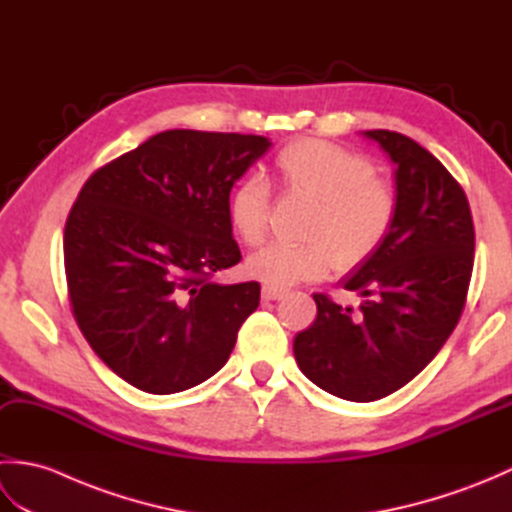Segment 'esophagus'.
<instances>
[{
  "mask_svg": "<svg viewBox=\"0 0 512 512\" xmlns=\"http://www.w3.org/2000/svg\"><path fill=\"white\" fill-rule=\"evenodd\" d=\"M284 295H286V290H281V288H270V286L262 288V299H266V301H275Z\"/></svg>",
  "mask_w": 512,
  "mask_h": 512,
  "instance_id": "esophagus-1",
  "label": "esophagus"
}]
</instances>
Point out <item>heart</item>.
<instances>
[{
	"label": "heart",
	"instance_id": "obj_1",
	"mask_svg": "<svg viewBox=\"0 0 512 512\" xmlns=\"http://www.w3.org/2000/svg\"><path fill=\"white\" fill-rule=\"evenodd\" d=\"M277 173L284 189L317 202L306 224L310 242H273L248 259V273L270 288L321 279L334 264H363L383 246L398 215V191L376 176L372 160L352 149L306 138L279 151ZM270 191L257 178L237 182L228 198V220L246 246L268 233Z\"/></svg>",
	"mask_w": 512,
	"mask_h": 512
}]
</instances>
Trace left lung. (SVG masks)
<instances>
[{
	"instance_id": "obj_1",
	"label": "left lung",
	"mask_w": 512,
	"mask_h": 512,
	"mask_svg": "<svg viewBox=\"0 0 512 512\" xmlns=\"http://www.w3.org/2000/svg\"><path fill=\"white\" fill-rule=\"evenodd\" d=\"M365 136L396 165L394 228L343 281L363 297L358 312L317 292V319L295 336L301 372L354 402L394 394L433 361L462 317L475 255L471 206L447 167L409 136Z\"/></svg>"
}]
</instances>
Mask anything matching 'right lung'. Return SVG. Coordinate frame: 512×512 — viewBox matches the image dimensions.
<instances>
[{"mask_svg":"<svg viewBox=\"0 0 512 512\" xmlns=\"http://www.w3.org/2000/svg\"><path fill=\"white\" fill-rule=\"evenodd\" d=\"M268 147L264 136L169 129L83 184L63 231L70 308L129 385L176 394L231 356L262 288L213 275L242 259L228 198Z\"/></svg>","mask_w":512,"mask_h":512,"instance_id":"1","label":"right lung"}]
</instances>
